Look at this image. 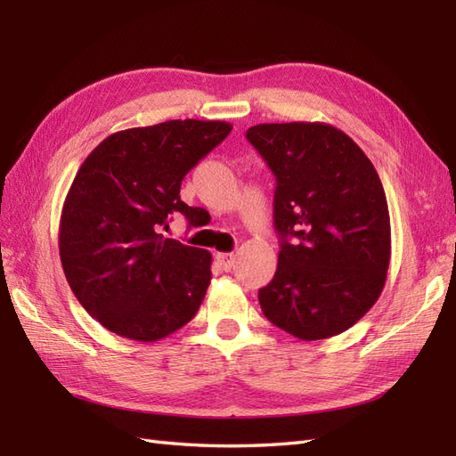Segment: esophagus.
Wrapping results in <instances>:
<instances>
[{
    "instance_id": "obj_1",
    "label": "esophagus",
    "mask_w": 456,
    "mask_h": 456,
    "mask_svg": "<svg viewBox=\"0 0 456 456\" xmlns=\"http://www.w3.org/2000/svg\"><path fill=\"white\" fill-rule=\"evenodd\" d=\"M216 258H217V263L221 265L223 270H231V268L235 266V255H231V253H217Z\"/></svg>"
}]
</instances>
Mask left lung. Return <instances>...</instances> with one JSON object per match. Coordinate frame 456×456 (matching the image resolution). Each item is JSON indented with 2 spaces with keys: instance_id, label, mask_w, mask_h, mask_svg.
<instances>
[{
  "instance_id": "left-lung-1",
  "label": "left lung",
  "mask_w": 456,
  "mask_h": 456,
  "mask_svg": "<svg viewBox=\"0 0 456 456\" xmlns=\"http://www.w3.org/2000/svg\"><path fill=\"white\" fill-rule=\"evenodd\" d=\"M247 139L276 176L280 235L273 282L258 289L270 323L302 341L346 331L380 297L390 213L378 172L327 123H260Z\"/></svg>"
}]
</instances>
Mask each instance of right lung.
Instances as JSON below:
<instances>
[{
  "mask_svg": "<svg viewBox=\"0 0 456 456\" xmlns=\"http://www.w3.org/2000/svg\"><path fill=\"white\" fill-rule=\"evenodd\" d=\"M225 121L172 119L110 134L62 206L58 248L82 307L111 333L154 343L196 315L211 280L206 248L167 239L186 174L227 137Z\"/></svg>",
  "mask_w": 456,
  "mask_h": 456,
  "instance_id": "1",
  "label": "right lung"
}]
</instances>
